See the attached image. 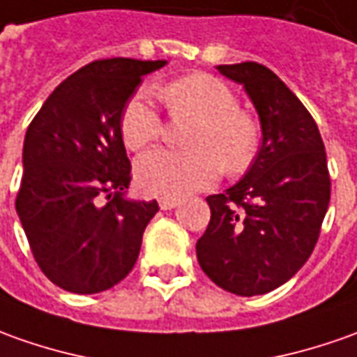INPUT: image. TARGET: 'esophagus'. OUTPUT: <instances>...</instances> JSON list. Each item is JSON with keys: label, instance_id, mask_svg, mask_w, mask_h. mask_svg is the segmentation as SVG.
Segmentation results:
<instances>
[{"label": "esophagus", "instance_id": "1", "mask_svg": "<svg viewBox=\"0 0 357 357\" xmlns=\"http://www.w3.org/2000/svg\"><path fill=\"white\" fill-rule=\"evenodd\" d=\"M158 203H160V209L169 211V209H174V207H178V205H179V199L164 197V199H160Z\"/></svg>", "mask_w": 357, "mask_h": 357}]
</instances>
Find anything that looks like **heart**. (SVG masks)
I'll list each match as a JSON object with an SVG mask.
<instances>
[{
    "label": "heart",
    "mask_w": 357,
    "mask_h": 357,
    "mask_svg": "<svg viewBox=\"0 0 357 357\" xmlns=\"http://www.w3.org/2000/svg\"><path fill=\"white\" fill-rule=\"evenodd\" d=\"M172 115L195 119L191 150L156 148L137 160V183L146 195L183 197L209 188L225 168L242 174L256 158L260 130L227 84L209 74H191L158 89ZM162 132V119L144 93H137L121 113V137L130 150L146 146Z\"/></svg>",
    "instance_id": "1"
}]
</instances>
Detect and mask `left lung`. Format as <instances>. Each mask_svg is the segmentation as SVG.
<instances>
[{
    "mask_svg": "<svg viewBox=\"0 0 357 357\" xmlns=\"http://www.w3.org/2000/svg\"><path fill=\"white\" fill-rule=\"evenodd\" d=\"M260 117L261 146L238 183L209 195L211 220L197 240L201 270L240 297L264 295L309 260L331 203L321 132L297 96L258 62L222 64Z\"/></svg>",
    "mask_w": 357,
    "mask_h": 357,
    "instance_id": "left-lung-1",
    "label": "left lung"
}]
</instances>
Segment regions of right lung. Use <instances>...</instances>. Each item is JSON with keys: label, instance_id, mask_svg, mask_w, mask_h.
<instances>
[{"label": "right lung", "instance_id": "right-lung-1", "mask_svg": "<svg viewBox=\"0 0 357 357\" xmlns=\"http://www.w3.org/2000/svg\"><path fill=\"white\" fill-rule=\"evenodd\" d=\"M162 66L166 60H96L66 77L26 128L15 209L38 268L62 289L101 293L137 264L160 207L125 197L121 113L142 76Z\"/></svg>", "mask_w": 357, "mask_h": 357}]
</instances>
